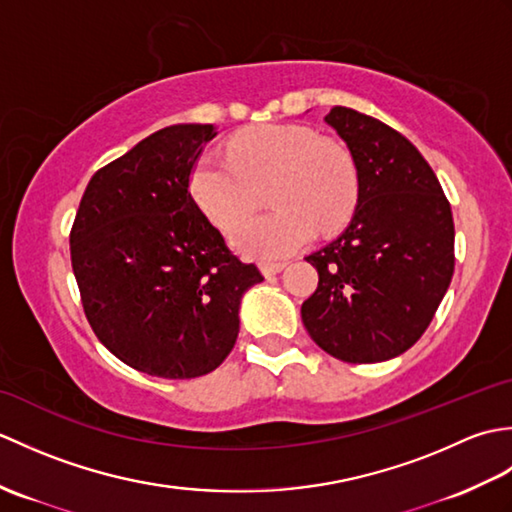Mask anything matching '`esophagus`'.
<instances>
[{"instance_id":"obj_1","label":"esophagus","mask_w":512,"mask_h":512,"mask_svg":"<svg viewBox=\"0 0 512 512\" xmlns=\"http://www.w3.org/2000/svg\"><path fill=\"white\" fill-rule=\"evenodd\" d=\"M288 266V262H264L262 264V270H264V275H277V273H281V270H284Z\"/></svg>"}]
</instances>
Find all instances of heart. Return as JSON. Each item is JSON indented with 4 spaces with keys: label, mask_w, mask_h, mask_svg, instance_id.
<instances>
[{
    "label": "heart",
    "mask_w": 512,
    "mask_h": 512,
    "mask_svg": "<svg viewBox=\"0 0 512 512\" xmlns=\"http://www.w3.org/2000/svg\"><path fill=\"white\" fill-rule=\"evenodd\" d=\"M228 160L202 156L191 171V193L206 217L233 231L264 204L273 213L244 224L235 246L250 257L295 253L314 237L352 220L361 200V171L343 140L308 125H257L231 138Z\"/></svg>",
    "instance_id": "obj_1"
}]
</instances>
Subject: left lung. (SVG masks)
Returning <instances> with one entry per match:
<instances>
[{
  "label": "left lung",
  "instance_id": "1",
  "mask_svg": "<svg viewBox=\"0 0 512 512\" xmlns=\"http://www.w3.org/2000/svg\"><path fill=\"white\" fill-rule=\"evenodd\" d=\"M325 123L354 151L361 200L345 233L306 257L319 286L301 319L339 361H389L429 328L451 284V204L429 162L396 129L341 105Z\"/></svg>",
  "mask_w": 512,
  "mask_h": 512
}]
</instances>
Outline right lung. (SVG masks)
Listing matches in <instances>:
<instances>
[{
    "label": "right lung",
    "mask_w": 512,
    "mask_h": 512,
    "mask_svg": "<svg viewBox=\"0 0 512 512\" xmlns=\"http://www.w3.org/2000/svg\"><path fill=\"white\" fill-rule=\"evenodd\" d=\"M213 125H171L94 173L70 231L85 319L107 350L160 378L220 367L239 332V301L264 281L191 195Z\"/></svg>",
    "instance_id": "obj_1"
}]
</instances>
